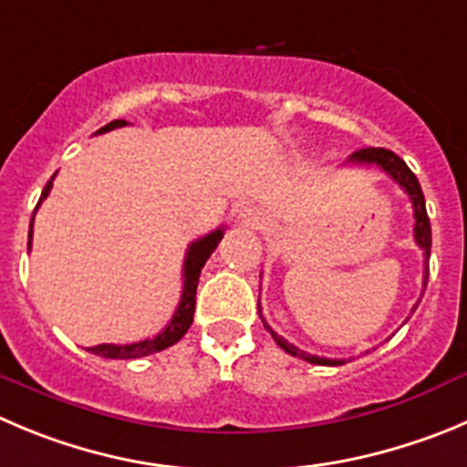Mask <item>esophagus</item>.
Segmentation results:
<instances>
[{"label":"esophagus","instance_id":"34e87169","mask_svg":"<svg viewBox=\"0 0 467 467\" xmlns=\"http://www.w3.org/2000/svg\"><path fill=\"white\" fill-rule=\"evenodd\" d=\"M239 221H242V225H246V228H260V225H263V212L255 207H246L239 212Z\"/></svg>","mask_w":467,"mask_h":467}]
</instances>
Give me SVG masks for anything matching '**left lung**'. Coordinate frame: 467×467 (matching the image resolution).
Segmentation results:
<instances>
[{
  "instance_id": "left-lung-1",
  "label": "left lung",
  "mask_w": 467,
  "mask_h": 467,
  "mask_svg": "<svg viewBox=\"0 0 467 467\" xmlns=\"http://www.w3.org/2000/svg\"><path fill=\"white\" fill-rule=\"evenodd\" d=\"M348 161H350V163H357V165H378L382 172L389 174L391 180H394L396 184H399L400 189L405 191V193L410 195L412 209H415V242H417V246L424 251V287H426V283H429L431 223H429V213H426L424 193H421V186H420V182H417L415 172H412V170L405 165V161L400 159V156H396L394 151H389V150H382V147H366V150L355 151V154H352ZM258 306H260V304H258ZM412 311H415V308H412ZM260 317H263V316H260ZM263 322H265V317H263ZM265 327H267V332L272 334L274 341H276L278 346H281L283 350L287 352V355L299 357V359H306V361H311V364H325V366L346 364V359H327V357L308 355V352L299 350V348L293 346V343H287L283 337H278V334L274 332L267 322H265Z\"/></svg>"
}]
</instances>
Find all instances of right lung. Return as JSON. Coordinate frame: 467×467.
Listing matches in <instances>:
<instances>
[{"mask_svg": "<svg viewBox=\"0 0 467 467\" xmlns=\"http://www.w3.org/2000/svg\"><path fill=\"white\" fill-rule=\"evenodd\" d=\"M119 126H126V119H115L110 124H106L103 129H99V133H108L112 129H119ZM52 180L46 184L43 189L41 200L47 198L52 189ZM36 204V207H38ZM32 225H34V213H32ZM32 225H29V244L32 246ZM223 239V228L213 230V233L204 234V237L195 239L193 244L189 246L186 251V260H184V290H182V299H180V306L174 311L172 320L168 322L163 332L156 334L154 338H145V341H138V343H129V346H115V343H101V346H94V348H87L91 355H99V357H106V359H138V357H147L151 352H161L165 348L174 346V343L180 341L186 332H189L191 322H193V313H195V290H198V278L200 272H202L204 263H207L209 255L216 251L219 242Z\"/></svg>", "mask_w": 467, "mask_h": 467, "instance_id": "right-lung-1", "label": "right lung"}]
</instances>
